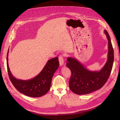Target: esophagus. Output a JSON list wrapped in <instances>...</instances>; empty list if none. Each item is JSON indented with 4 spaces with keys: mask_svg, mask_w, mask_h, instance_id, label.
Returning a JSON list of instances; mask_svg holds the SVG:
<instances>
[{
    "mask_svg": "<svg viewBox=\"0 0 120 120\" xmlns=\"http://www.w3.org/2000/svg\"><path fill=\"white\" fill-rule=\"evenodd\" d=\"M59 62H60V66H62L64 64V57L63 56H60L59 57Z\"/></svg>",
    "mask_w": 120,
    "mask_h": 120,
    "instance_id": "1",
    "label": "esophagus"
}]
</instances>
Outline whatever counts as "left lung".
I'll use <instances>...</instances> for the list:
<instances>
[{"instance_id": "1", "label": "left lung", "mask_w": 120, "mask_h": 120, "mask_svg": "<svg viewBox=\"0 0 120 120\" xmlns=\"http://www.w3.org/2000/svg\"><path fill=\"white\" fill-rule=\"evenodd\" d=\"M104 32L108 41V60L100 71H90L75 58L68 57L67 59V66L71 72L69 86L77 95H86L100 89L109 78L114 60V49L109 34L106 30Z\"/></svg>"}]
</instances>
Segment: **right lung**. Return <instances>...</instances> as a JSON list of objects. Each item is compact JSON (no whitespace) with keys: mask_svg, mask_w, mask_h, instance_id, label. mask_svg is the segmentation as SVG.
I'll use <instances>...</instances> for the list:
<instances>
[{"mask_svg":"<svg viewBox=\"0 0 120 120\" xmlns=\"http://www.w3.org/2000/svg\"><path fill=\"white\" fill-rule=\"evenodd\" d=\"M8 50L6 59L8 74L10 81L18 91L30 97H40L48 93L50 88L53 75L59 67L58 57L49 60L35 77L28 80H22L14 78L10 71L8 63Z\"/></svg>","mask_w":120,"mask_h":120,"instance_id":"right-lung-1","label":"right lung"}]
</instances>
